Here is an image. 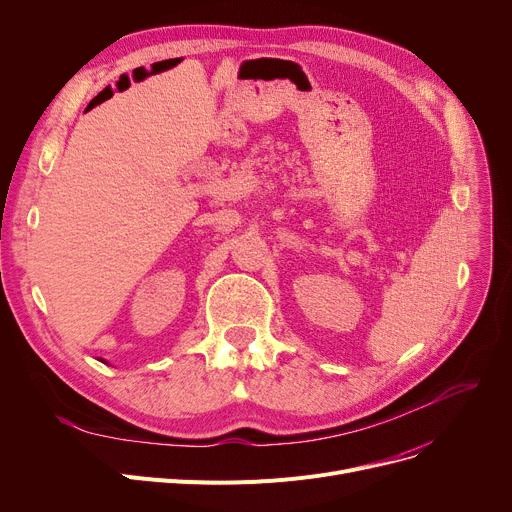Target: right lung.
<instances>
[{
  "label": "right lung",
  "instance_id": "obj_1",
  "mask_svg": "<svg viewBox=\"0 0 512 512\" xmlns=\"http://www.w3.org/2000/svg\"><path fill=\"white\" fill-rule=\"evenodd\" d=\"M101 361H103V359H101ZM103 363H105V361H103Z\"/></svg>",
  "mask_w": 512,
  "mask_h": 512
}]
</instances>
